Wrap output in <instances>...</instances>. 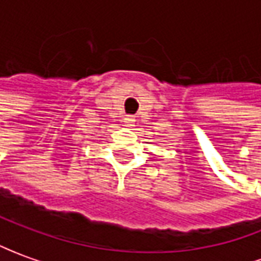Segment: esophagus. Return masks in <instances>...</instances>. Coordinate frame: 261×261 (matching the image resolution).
<instances>
[{
    "label": "esophagus",
    "mask_w": 261,
    "mask_h": 261,
    "mask_svg": "<svg viewBox=\"0 0 261 261\" xmlns=\"http://www.w3.org/2000/svg\"><path fill=\"white\" fill-rule=\"evenodd\" d=\"M123 122H125V126H134L135 118H134V116H132V115H127V116H125V119H123Z\"/></svg>",
    "instance_id": "esophagus-1"
}]
</instances>
